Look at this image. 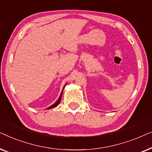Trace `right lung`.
<instances>
[{"label":"right lung","mask_w":152,"mask_h":152,"mask_svg":"<svg viewBox=\"0 0 152 152\" xmlns=\"http://www.w3.org/2000/svg\"><path fill=\"white\" fill-rule=\"evenodd\" d=\"M65 85V86H66ZM65 86H64V88H63V90H62V91H61V94H60V95H59V98H58V99L57 100V102H56L54 104H53L52 106H50V107H49L48 108H47V109H53V108H54V107H57V106L60 103V102H61V96H62V93H63V91H64V87H65Z\"/></svg>","instance_id":"right-lung-1"}]
</instances>
